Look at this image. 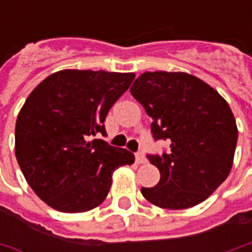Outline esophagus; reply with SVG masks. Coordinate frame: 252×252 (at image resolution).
<instances>
[{"instance_id":"esophagus-1","label":"esophagus","mask_w":252,"mask_h":252,"mask_svg":"<svg viewBox=\"0 0 252 252\" xmlns=\"http://www.w3.org/2000/svg\"><path fill=\"white\" fill-rule=\"evenodd\" d=\"M136 162H137V164H144V162H146V157H144V154H143L141 151H137V153H136Z\"/></svg>"}]
</instances>
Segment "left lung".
Masks as SVG:
<instances>
[{"instance_id": "left-lung-1", "label": "left lung", "mask_w": 252, "mask_h": 252, "mask_svg": "<svg viewBox=\"0 0 252 252\" xmlns=\"http://www.w3.org/2000/svg\"><path fill=\"white\" fill-rule=\"evenodd\" d=\"M131 95L151 118L153 139L169 150L147 154L160 169L154 188L143 196L164 209L192 208L227 178L237 144V125L228 103L210 85L187 73H144Z\"/></svg>"}]
</instances>
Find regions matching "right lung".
Segmentation results:
<instances>
[{"label": "right lung", "instance_id": "obj_1", "mask_svg": "<svg viewBox=\"0 0 252 252\" xmlns=\"http://www.w3.org/2000/svg\"><path fill=\"white\" fill-rule=\"evenodd\" d=\"M133 73L63 70L39 84L18 115L15 156L25 179L49 206L64 213L96 208L116 168L134 154L113 147L105 118L130 87Z\"/></svg>", "mask_w": 252, "mask_h": 252}]
</instances>
